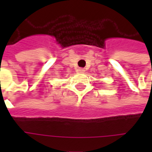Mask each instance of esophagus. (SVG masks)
I'll list each match as a JSON object with an SVG mask.
<instances>
[{"mask_svg":"<svg viewBox=\"0 0 152 152\" xmlns=\"http://www.w3.org/2000/svg\"><path fill=\"white\" fill-rule=\"evenodd\" d=\"M78 72H85V69H83V68H79V69H78Z\"/></svg>","mask_w":152,"mask_h":152,"instance_id":"1","label":"esophagus"}]
</instances>
